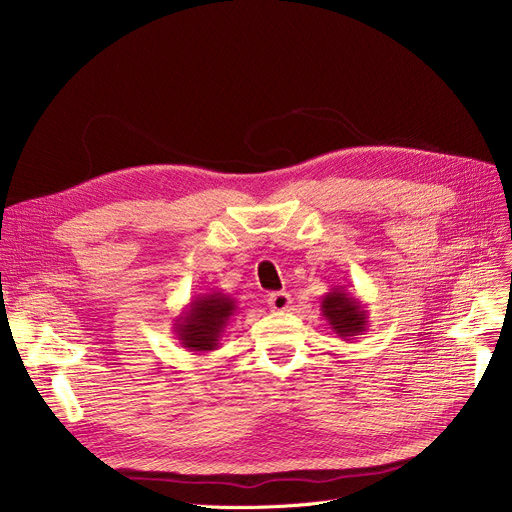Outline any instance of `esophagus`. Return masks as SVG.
Instances as JSON below:
<instances>
[{"label":"esophagus","mask_w":512,"mask_h":512,"mask_svg":"<svg viewBox=\"0 0 512 512\" xmlns=\"http://www.w3.org/2000/svg\"><path fill=\"white\" fill-rule=\"evenodd\" d=\"M290 294L288 292H272L267 297V305H270L272 311H286L290 307Z\"/></svg>","instance_id":"1"}]
</instances>
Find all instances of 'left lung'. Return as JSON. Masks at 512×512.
Instances as JSON below:
<instances>
[{
    "label": "left lung",
    "mask_w": 512,
    "mask_h": 512,
    "mask_svg": "<svg viewBox=\"0 0 512 512\" xmlns=\"http://www.w3.org/2000/svg\"><path fill=\"white\" fill-rule=\"evenodd\" d=\"M321 315L342 340H353L367 330V309L344 286H336L321 299Z\"/></svg>",
    "instance_id": "obj_1"
}]
</instances>
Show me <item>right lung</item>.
Listing matches in <instances>:
<instances>
[{
  "label": "right lung",
  "instance_id": "1",
  "mask_svg": "<svg viewBox=\"0 0 512 512\" xmlns=\"http://www.w3.org/2000/svg\"><path fill=\"white\" fill-rule=\"evenodd\" d=\"M236 299L230 294L211 290L199 294L174 319V334L182 348L195 355L211 353L220 346V340L236 315Z\"/></svg>",
  "mask_w": 512,
  "mask_h": 512
}]
</instances>
